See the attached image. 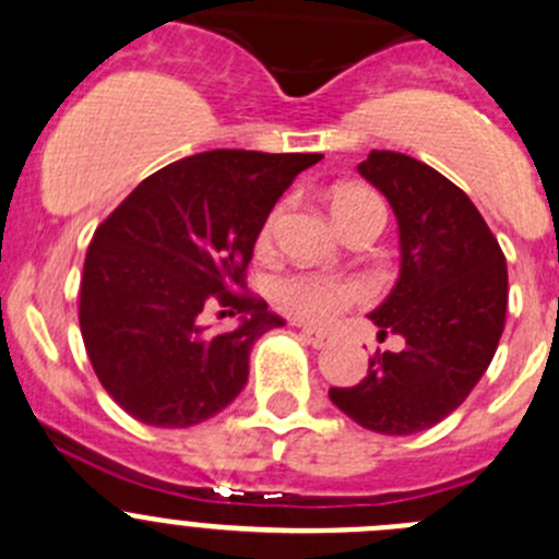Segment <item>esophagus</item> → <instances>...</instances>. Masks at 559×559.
<instances>
[{
  "instance_id": "esophagus-1",
  "label": "esophagus",
  "mask_w": 559,
  "mask_h": 559,
  "mask_svg": "<svg viewBox=\"0 0 559 559\" xmlns=\"http://www.w3.org/2000/svg\"><path fill=\"white\" fill-rule=\"evenodd\" d=\"M300 333H302V338H306L311 346H317V349H322V346L330 344V335L319 328H308V324H302Z\"/></svg>"
}]
</instances>
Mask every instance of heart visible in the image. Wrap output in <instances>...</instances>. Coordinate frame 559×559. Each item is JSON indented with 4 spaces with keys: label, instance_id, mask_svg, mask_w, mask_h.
Returning <instances> with one entry per match:
<instances>
[{
    "label": "heart",
    "instance_id": "1",
    "mask_svg": "<svg viewBox=\"0 0 559 559\" xmlns=\"http://www.w3.org/2000/svg\"><path fill=\"white\" fill-rule=\"evenodd\" d=\"M371 207H382V202L360 186L338 188V191L333 193V199H330V210H333V218L338 226ZM270 226L273 224L264 226L262 240L270 237ZM273 295L275 300H278V306L284 308V311L295 313V317L308 319V322H330V319L338 311H344L346 306L362 300L366 292H362V286L355 284V281L328 278V275L319 273H295L275 281Z\"/></svg>",
    "mask_w": 559,
    "mask_h": 559
}]
</instances>
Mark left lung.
<instances>
[{"label":"left lung","mask_w":559,"mask_h":559,"mask_svg":"<svg viewBox=\"0 0 559 559\" xmlns=\"http://www.w3.org/2000/svg\"><path fill=\"white\" fill-rule=\"evenodd\" d=\"M399 221L401 273L371 311L379 338H404L377 352L352 388L330 401L362 429L417 435L451 415L478 384L506 328L508 267L500 242L467 193L409 155L371 150L357 166Z\"/></svg>","instance_id":"left-lung-1"}]
</instances>
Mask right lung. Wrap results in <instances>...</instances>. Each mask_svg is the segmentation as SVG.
<instances>
[{"instance_id": "1", "label": "right lung", "mask_w": 559, "mask_h": 559, "mask_svg": "<svg viewBox=\"0 0 559 559\" xmlns=\"http://www.w3.org/2000/svg\"><path fill=\"white\" fill-rule=\"evenodd\" d=\"M319 153L213 150L164 166L92 235L79 322L106 393L128 415L188 429L240 395L257 338L281 328L246 289L253 246L281 193ZM210 310L241 313L210 334Z\"/></svg>"}]
</instances>
